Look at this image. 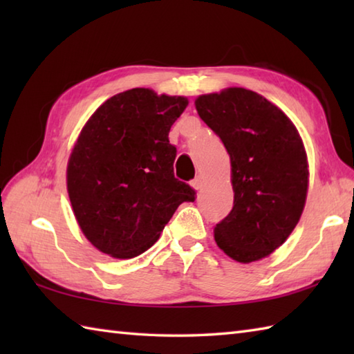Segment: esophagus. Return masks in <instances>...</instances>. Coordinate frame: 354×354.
Masks as SVG:
<instances>
[{
	"label": "esophagus",
	"mask_w": 354,
	"mask_h": 354,
	"mask_svg": "<svg viewBox=\"0 0 354 354\" xmlns=\"http://www.w3.org/2000/svg\"><path fill=\"white\" fill-rule=\"evenodd\" d=\"M202 184H204V179H202V176H198V178H194L193 181H192V187L194 190H199L201 187H202Z\"/></svg>",
	"instance_id": "obj_1"
}]
</instances>
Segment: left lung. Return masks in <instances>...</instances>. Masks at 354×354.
<instances>
[{
    "instance_id": "8db88e82",
    "label": "left lung",
    "mask_w": 354,
    "mask_h": 354,
    "mask_svg": "<svg viewBox=\"0 0 354 354\" xmlns=\"http://www.w3.org/2000/svg\"><path fill=\"white\" fill-rule=\"evenodd\" d=\"M196 111L231 160L234 205L216 225L217 246L240 263L265 259L301 217L309 184L307 155L281 109L245 88L199 95Z\"/></svg>"
}]
</instances>
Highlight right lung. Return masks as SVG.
<instances>
[{"label":"right lung","instance_id":"1","mask_svg":"<svg viewBox=\"0 0 354 354\" xmlns=\"http://www.w3.org/2000/svg\"><path fill=\"white\" fill-rule=\"evenodd\" d=\"M189 100L133 88L104 102L70 155L66 187L74 216L97 250L132 259L152 246L183 202L189 184L175 178L171 124Z\"/></svg>","mask_w":354,"mask_h":354}]
</instances>
